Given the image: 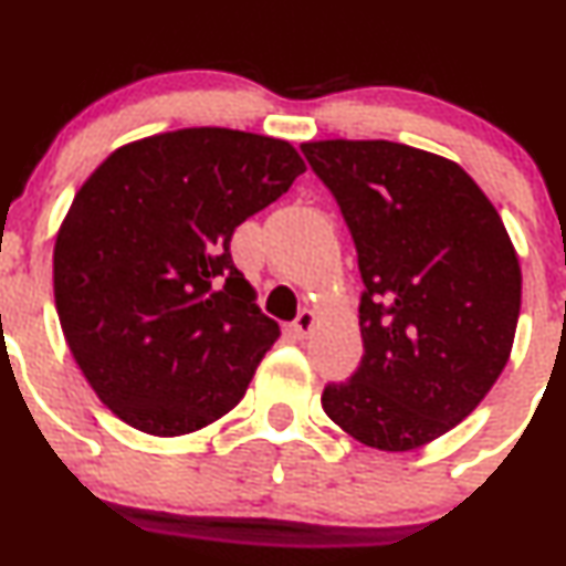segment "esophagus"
Listing matches in <instances>:
<instances>
[{
	"instance_id": "1",
	"label": "esophagus",
	"mask_w": 566,
	"mask_h": 566,
	"mask_svg": "<svg viewBox=\"0 0 566 566\" xmlns=\"http://www.w3.org/2000/svg\"><path fill=\"white\" fill-rule=\"evenodd\" d=\"M313 326H316V313L303 308L301 313H297L295 322H292V332H295L297 339H305L313 332Z\"/></svg>"
}]
</instances>
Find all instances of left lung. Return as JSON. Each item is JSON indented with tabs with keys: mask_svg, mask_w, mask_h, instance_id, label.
Returning <instances> with one entry per match:
<instances>
[{
	"mask_svg": "<svg viewBox=\"0 0 566 566\" xmlns=\"http://www.w3.org/2000/svg\"><path fill=\"white\" fill-rule=\"evenodd\" d=\"M358 253L364 356L322 406L377 451H411L464 421L512 353L522 271L464 168L398 142H308Z\"/></svg>",
	"mask_w": 566,
	"mask_h": 566,
	"instance_id": "left-lung-1",
	"label": "left lung"
}]
</instances>
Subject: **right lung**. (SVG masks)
I'll return each instance as SVG.
<instances>
[{
    "label": "right lung",
    "instance_id": "right-lung-1",
    "mask_svg": "<svg viewBox=\"0 0 566 566\" xmlns=\"http://www.w3.org/2000/svg\"><path fill=\"white\" fill-rule=\"evenodd\" d=\"M303 171L290 142L181 128L88 176L54 242V303L115 417L176 438L240 403L282 332L231 261V234Z\"/></svg>",
    "mask_w": 566,
    "mask_h": 566
}]
</instances>
